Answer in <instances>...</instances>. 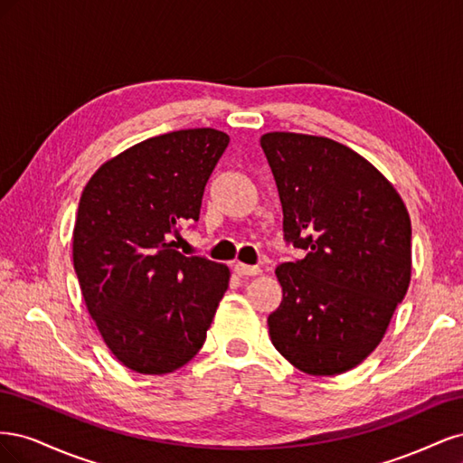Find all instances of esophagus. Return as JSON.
<instances>
[{
	"mask_svg": "<svg viewBox=\"0 0 463 463\" xmlns=\"http://www.w3.org/2000/svg\"><path fill=\"white\" fill-rule=\"evenodd\" d=\"M233 270H235L237 276H259L262 272L259 266H249V264H243V262H237L233 266Z\"/></svg>",
	"mask_w": 463,
	"mask_h": 463,
	"instance_id": "1",
	"label": "esophagus"
}]
</instances>
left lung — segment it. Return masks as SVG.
Returning a JSON list of instances; mask_svg holds the SVG:
<instances>
[{
	"instance_id": "obj_1",
	"label": "left lung",
	"mask_w": 463,
	"mask_h": 463,
	"mask_svg": "<svg viewBox=\"0 0 463 463\" xmlns=\"http://www.w3.org/2000/svg\"><path fill=\"white\" fill-rule=\"evenodd\" d=\"M260 146L305 259L276 269L274 347L307 374H340L381 344L411 278V222L390 181L326 137L266 133Z\"/></svg>"
}]
</instances>
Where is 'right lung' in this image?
I'll return each instance as SVG.
<instances>
[{
    "label": "right lung",
    "mask_w": 463,
    "mask_h": 463,
    "mask_svg": "<svg viewBox=\"0 0 463 463\" xmlns=\"http://www.w3.org/2000/svg\"><path fill=\"white\" fill-rule=\"evenodd\" d=\"M230 137L174 131L98 167L80 194L73 264L87 309L125 367L165 374L199 354L230 282L228 266L174 249L199 220Z\"/></svg>",
    "instance_id": "obj_1"
}]
</instances>
